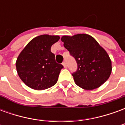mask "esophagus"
Returning <instances> with one entry per match:
<instances>
[{"mask_svg":"<svg viewBox=\"0 0 125 125\" xmlns=\"http://www.w3.org/2000/svg\"><path fill=\"white\" fill-rule=\"evenodd\" d=\"M62 64H63V67H64V68H67V64H66V62H65V61H64V62L62 63Z\"/></svg>","mask_w":125,"mask_h":125,"instance_id":"1","label":"esophagus"}]
</instances>
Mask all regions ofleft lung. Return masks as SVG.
<instances>
[{
    "label": "left lung",
    "instance_id": "left-lung-1",
    "mask_svg": "<svg viewBox=\"0 0 125 125\" xmlns=\"http://www.w3.org/2000/svg\"><path fill=\"white\" fill-rule=\"evenodd\" d=\"M63 46L74 57L77 70L72 73L78 86L93 90L107 80L112 71L111 60L104 49L90 35L63 36Z\"/></svg>",
    "mask_w": 125,
    "mask_h": 125
}]
</instances>
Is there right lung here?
<instances>
[{
    "label": "right lung",
    "mask_w": 125,
    "mask_h": 125,
    "mask_svg": "<svg viewBox=\"0 0 125 125\" xmlns=\"http://www.w3.org/2000/svg\"><path fill=\"white\" fill-rule=\"evenodd\" d=\"M59 39V36H38L21 52L16 68L18 75L27 86L35 90H45L56 84L63 66L55 62L51 47Z\"/></svg>",
    "instance_id": "add662e5"
}]
</instances>
